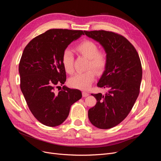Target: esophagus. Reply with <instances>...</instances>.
I'll return each instance as SVG.
<instances>
[{"instance_id": "esophagus-1", "label": "esophagus", "mask_w": 161, "mask_h": 161, "mask_svg": "<svg viewBox=\"0 0 161 161\" xmlns=\"http://www.w3.org/2000/svg\"><path fill=\"white\" fill-rule=\"evenodd\" d=\"M82 96H83V97H86L89 96V93L87 92L83 91V92H82Z\"/></svg>"}]
</instances>
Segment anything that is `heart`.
Returning a JSON list of instances; mask_svg holds the SVG:
<instances>
[{
  "label": "heart",
  "mask_w": 161,
  "mask_h": 161,
  "mask_svg": "<svg viewBox=\"0 0 161 161\" xmlns=\"http://www.w3.org/2000/svg\"><path fill=\"white\" fill-rule=\"evenodd\" d=\"M75 50L80 55L89 58L88 71L78 73L69 80L71 87L81 90L89 89L95 80L96 72L101 74L108 64V55L106 52L98 51V46L89 40H85L75 47ZM74 57L69 49H65L61 57V63L66 73L74 72ZM96 72H95L93 69Z\"/></svg>",
  "instance_id": "b5f03b06"
}]
</instances>
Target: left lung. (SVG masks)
<instances>
[{"label": "left lung", "mask_w": 161, "mask_h": 161, "mask_svg": "<svg viewBox=\"0 0 161 161\" xmlns=\"http://www.w3.org/2000/svg\"><path fill=\"white\" fill-rule=\"evenodd\" d=\"M86 35L98 42L108 55V64L97 86L108 91L91 94L97 99L90 108V122L100 129H108L127 117L140 93L142 68L139 55L123 36L104 30L86 31Z\"/></svg>", "instance_id": "8db88e82"}]
</instances>
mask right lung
<instances>
[{"instance_id":"obj_1","label":"right lung","mask_w":161,"mask_h":161,"mask_svg":"<svg viewBox=\"0 0 161 161\" xmlns=\"http://www.w3.org/2000/svg\"><path fill=\"white\" fill-rule=\"evenodd\" d=\"M84 35L83 31L53 29L34 38L25 47L19 64L20 88L32 115L41 123L56 126L69 116L81 92L63 86L66 80L61 63L64 51Z\"/></svg>"}]
</instances>
